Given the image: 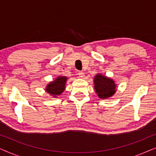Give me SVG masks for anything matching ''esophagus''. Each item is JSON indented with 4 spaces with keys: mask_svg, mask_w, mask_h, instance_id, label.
<instances>
[{
    "mask_svg": "<svg viewBox=\"0 0 156 156\" xmlns=\"http://www.w3.org/2000/svg\"><path fill=\"white\" fill-rule=\"evenodd\" d=\"M78 76L79 77H80V78H82L83 76H84V72H81V71H80V72H78Z\"/></svg>",
    "mask_w": 156,
    "mask_h": 156,
    "instance_id": "esophagus-1",
    "label": "esophagus"
}]
</instances>
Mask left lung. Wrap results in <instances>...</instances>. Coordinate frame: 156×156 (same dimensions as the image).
Masks as SVG:
<instances>
[{
    "label": "left lung",
    "instance_id": "8db88e82",
    "mask_svg": "<svg viewBox=\"0 0 156 156\" xmlns=\"http://www.w3.org/2000/svg\"><path fill=\"white\" fill-rule=\"evenodd\" d=\"M94 88L99 98L106 99L114 94L116 91V85L109 78L98 74L94 77Z\"/></svg>",
    "mask_w": 156,
    "mask_h": 156
}]
</instances>
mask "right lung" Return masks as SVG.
<instances>
[{"label":"right lung","instance_id":"obj_1","mask_svg":"<svg viewBox=\"0 0 156 156\" xmlns=\"http://www.w3.org/2000/svg\"><path fill=\"white\" fill-rule=\"evenodd\" d=\"M66 81H67L66 76H59L58 78L56 79V80L53 82H50L47 86V92L50 93V94L53 96L59 95L65 90Z\"/></svg>","mask_w":156,"mask_h":156}]
</instances>
